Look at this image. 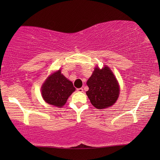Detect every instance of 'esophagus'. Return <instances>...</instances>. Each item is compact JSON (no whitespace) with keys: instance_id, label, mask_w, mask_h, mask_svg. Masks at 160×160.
Instances as JSON below:
<instances>
[{"instance_id":"34e87169","label":"esophagus","mask_w":160,"mask_h":160,"mask_svg":"<svg viewBox=\"0 0 160 160\" xmlns=\"http://www.w3.org/2000/svg\"><path fill=\"white\" fill-rule=\"evenodd\" d=\"M77 91L78 92H81H81H83V88H79V89H77Z\"/></svg>"}]
</instances>
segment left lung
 <instances>
[{
  "label": "left lung",
  "instance_id": "left-lung-1",
  "mask_svg": "<svg viewBox=\"0 0 160 160\" xmlns=\"http://www.w3.org/2000/svg\"><path fill=\"white\" fill-rule=\"evenodd\" d=\"M87 85L89 90L86 94L97 109L111 107L119 98V83L113 72L106 65L101 69L96 67L87 81Z\"/></svg>",
  "mask_w": 160,
  "mask_h": 160
}]
</instances>
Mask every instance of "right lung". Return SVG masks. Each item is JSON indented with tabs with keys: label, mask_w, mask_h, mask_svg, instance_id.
<instances>
[{
	"label": "right lung",
	"mask_w": 160,
	"mask_h": 160,
	"mask_svg": "<svg viewBox=\"0 0 160 160\" xmlns=\"http://www.w3.org/2000/svg\"><path fill=\"white\" fill-rule=\"evenodd\" d=\"M75 91L72 82L58 70L47 77L41 87V95L46 103L61 108Z\"/></svg>",
	"instance_id": "obj_1"
}]
</instances>
